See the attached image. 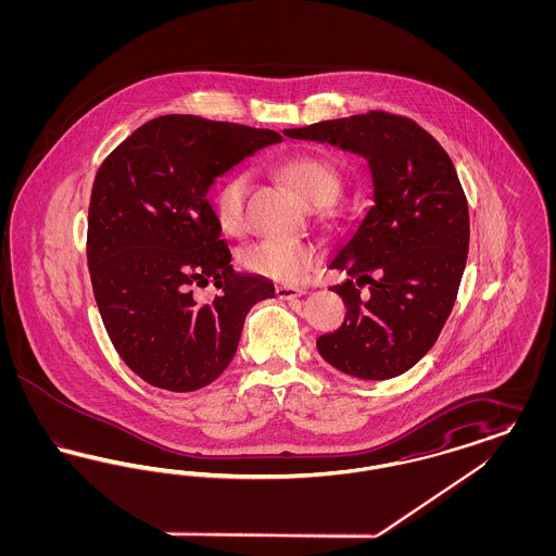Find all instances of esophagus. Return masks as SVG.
I'll return each mask as SVG.
<instances>
[{
  "label": "esophagus",
  "instance_id": "34e87169",
  "mask_svg": "<svg viewBox=\"0 0 556 556\" xmlns=\"http://www.w3.org/2000/svg\"><path fill=\"white\" fill-rule=\"evenodd\" d=\"M275 293H277L279 300H295V298L304 295L306 291L302 290V288H295V286H277Z\"/></svg>",
  "mask_w": 556,
  "mask_h": 556
}]
</instances>
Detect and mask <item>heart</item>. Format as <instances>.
<instances>
[{"instance_id": "1", "label": "heart", "mask_w": 556, "mask_h": 556, "mask_svg": "<svg viewBox=\"0 0 556 556\" xmlns=\"http://www.w3.org/2000/svg\"><path fill=\"white\" fill-rule=\"evenodd\" d=\"M281 177L290 184L300 200L308 206L329 204L338 191V173L320 159L300 154L279 164ZM250 177L245 170H233L227 175L212 195L216 220L229 233H238L243 227V206ZM243 268L254 275L279 283H300L320 261V248L313 241L298 239L266 238L245 245L239 254Z\"/></svg>"}]
</instances>
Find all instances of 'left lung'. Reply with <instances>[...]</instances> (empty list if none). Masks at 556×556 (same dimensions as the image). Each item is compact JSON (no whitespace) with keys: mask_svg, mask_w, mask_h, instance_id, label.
<instances>
[{"mask_svg":"<svg viewBox=\"0 0 556 556\" xmlns=\"http://www.w3.org/2000/svg\"><path fill=\"white\" fill-rule=\"evenodd\" d=\"M286 135L361 154L372 177V206L329 265L350 277L331 288L348 313L318 338V354L358 379L402 375L435 344L467 265L469 206L456 168L424 127L383 110Z\"/></svg>","mask_w":556,"mask_h":556,"instance_id":"left-lung-1","label":"left lung"}]
</instances>
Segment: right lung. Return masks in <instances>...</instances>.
<instances>
[{"mask_svg":"<svg viewBox=\"0 0 556 556\" xmlns=\"http://www.w3.org/2000/svg\"><path fill=\"white\" fill-rule=\"evenodd\" d=\"M281 141L279 132L191 114L159 116L98 168L87 265L110 342L154 388L193 392L238 350L250 308L275 295L270 281L239 275L206 193L216 177ZM220 294L198 303L194 290Z\"/></svg>","mask_w":556,"mask_h":556,"instance_id":"add662e5","label":"right lung"}]
</instances>
